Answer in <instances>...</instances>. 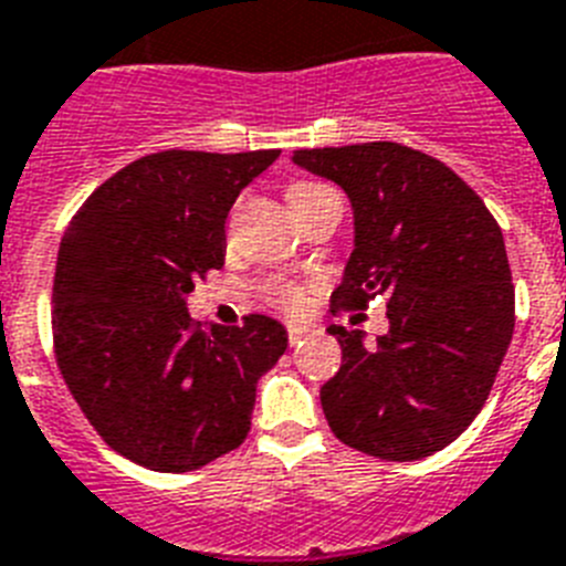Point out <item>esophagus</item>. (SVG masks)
I'll return each instance as SVG.
<instances>
[{
  "instance_id": "obj_1",
  "label": "esophagus",
  "mask_w": 566,
  "mask_h": 566,
  "mask_svg": "<svg viewBox=\"0 0 566 566\" xmlns=\"http://www.w3.org/2000/svg\"><path fill=\"white\" fill-rule=\"evenodd\" d=\"M286 333H289V344L294 347V344H301L303 338H310V335L315 333V326L303 324V321H289Z\"/></svg>"
}]
</instances>
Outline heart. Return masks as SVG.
<instances>
[{
	"label": "heart",
	"mask_w": 566,
	"mask_h": 566,
	"mask_svg": "<svg viewBox=\"0 0 566 566\" xmlns=\"http://www.w3.org/2000/svg\"><path fill=\"white\" fill-rule=\"evenodd\" d=\"M324 190H329V188H326V185H321V181H294L292 188L286 190L289 205H292V210L297 213L303 205L312 202V199H315L317 193H324ZM263 294L272 303L283 306V310H301L303 306V286L292 283V280H265Z\"/></svg>",
	"instance_id": "b5f03b06"
}]
</instances>
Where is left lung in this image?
<instances>
[{
	"label": "left lung",
	"mask_w": 566,
	"mask_h": 566,
	"mask_svg": "<svg viewBox=\"0 0 566 566\" xmlns=\"http://www.w3.org/2000/svg\"><path fill=\"white\" fill-rule=\"evenodd\" d=\"M294 165L347 190L356 249L333 312L387 297V335L329 326L340 370L321 387L344 446L422 460L460 437L492 394L515 333V286L497 219L440 158L396 142L301 149Z\"/></svg>",
	"instance_id": "obj_1"
}]
</instances>
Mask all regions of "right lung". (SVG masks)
<instances>
[{
  "label": "right lung",
  "instance_id": "right-lung-1",
  "mask_svg": "<svg viewBox=\"0 0 566 566\" xmlns=\"http://www.w3.org/2000/svg\"><path fill=\"white\" fill-rule=\"evenodd\" d=\"M280 156L165 149L126 165L74 213L51 294L60 376L101 440L181 474L251 431L256 378L286 353L274 317L202 329L193 283L226 263V217Z\"/></svg>",
  "mask_w": 566,
  "mask_h": 566
}]
</instances>
